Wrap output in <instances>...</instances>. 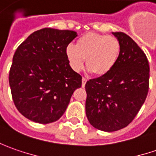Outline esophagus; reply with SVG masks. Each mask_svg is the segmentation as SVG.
<instances>
[{
    "instance_id": "esophagus-1",
    "label": "esophagus",
    "mask_w": 156,
    "mask_h": 156,
    "mask_svg": "<svg viewBox=\"0 0 156 156\" xmlns=\"http://www.w3.org/2000/svg\"><path fill=\"white\" fill-rule=\"evenodd\" d=\"M86 82H87V78H82V85H83V86H84V85H85Z\"/></svg>"
}]
</instances>
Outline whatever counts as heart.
Segmentation results:
<instances>
[{
    "instance_id": "heart-1",
    "label": "heart",
    "mask_w": 156,
    "mask_h": 156,
    "mask_svg": "<svg viewBox=\"0 0 156 156\" xmlns=\"http://www.w3.org/2000/svg\"><path fill=\"white\" fill-rule=\"evenodd\" d=\"M121 52L118 40L113 36L88 33L76 43L69 44L66 56L74 72H80L86 66L96 76H105L115 67Z\"/></svg>"
}]
</instances>
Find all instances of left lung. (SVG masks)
Returning a JSON list of instances; mask_svg holds the SVG:
<instances>
[{
    "label": "left lung",
    "mask_w": 156,
    "mask_h": 156,
    "mask_svg": "<svg viewBox=\"0 0 156 156\" xmlns=\"http://www.w3.org/2000/svg\"><path fill=\"white\" fill-rule=\"evenodd\" d=\"M121 46L119 58L110 73L85 83V112L92 126L106 132L119 130L136 117L147 98L149 66L145 53L121 32L112 33Z\"/></svg>",
    "instance_id": "obj_1"
}]
</instances>
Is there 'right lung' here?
<instances>
[{
    "instance_id": "1",
    "label": "right lung",
    "mask_w": 156,
    "mask_h": 156,
    "mask_svg": "<svg viewBox=\"0 0 156 156\" xmlns=\"http://www.w3.org/2000/svg\"><path fill=\"white\" fill-rule=\"evenodd\" d=\"M78 36L70 30L43 28L15 51L9 85L17 110L31 121L46 124L58 120L82 77L71 68L66 48Z\"/></svg>"
}]
</instances>
